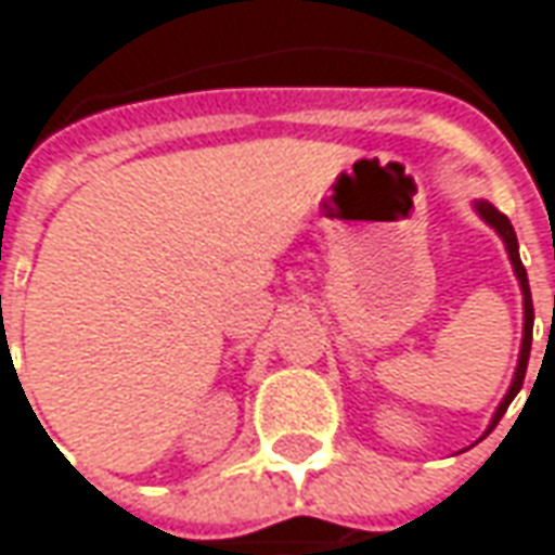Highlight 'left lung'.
<instances>
[{"mask_svg": "<svg viewBox=\"0 0 555 555\" xmlns=\"http://www.w3.org/2000/svg\"><path fill=\"white\" fill-rule=\"evenodd\" d=\"M479 217L486 219L489 225H492L494 232L504 237V244H507V253H511V262L513 271H516V278H519V286H522V299H526V336H522V351H519V366H516V375H513V385L507 390V397H504V403L498 406L492 418V427L501 422V415L507 412V406L513 403V397L519 393L522 388V382H526V370H529V354H531V323H534V308H531V289H529V274H526V266H522V259H519V244H516V232H513L511 219L504 217L498 207H492L489 201H479L477 204ZM553 321H555V311H553ZM489 427V430H492Z\"/></svg>", "mask_w": 555, "mask_h": 555, "instance_id": "8db88e82", "label": "left lung"}]
</instances>
